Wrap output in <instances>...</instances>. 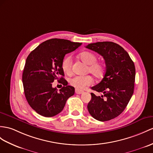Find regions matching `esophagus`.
I'll list each match as a JSON object with an SVG mask.
<instances>
[{"instance_id":"esophagus-1","label":"esophagus","mask_w":153,"mask_h":153,"mask_svg":"<svg viewBox=\"0 0 153 153\" xmlns=\"http://www.w3.org/2000/svg\"><path fill=\"white\" fill-rule=\"evenodd\" d=\"M75 93L76 94H82V93H84V91L80 90V89H75Z\"/></svg>"}]
</instances>
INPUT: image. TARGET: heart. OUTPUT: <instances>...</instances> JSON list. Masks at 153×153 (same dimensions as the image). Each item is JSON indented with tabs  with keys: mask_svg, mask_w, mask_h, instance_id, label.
I'll return each mask as SVG.
<instances>
[{
	"mask_svg": "<svg viewBox=\"0 0 153 153\" xmlns=\"http://www.w3.org/2000/svg\"><path fill=\"white\" fill-rule=\"evenodd\" d=\"M79 58L85 64L89 65L88 72L92 74L97 79H101L105 73V65L103 62L97 61V56L90 52H82L79 55ZM62 69L64 73L71 74L72 73V59L70 56H66L62 61ZM93 78L90 75L84 76H75L69 80V84L79 89H82L93 82Z\"/></svg>",
	"mask_w": 153,
	"mask_h": 153,
	"instance_id": "b5f03b06",
	"label": "heart"
}]
</instances>
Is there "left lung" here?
Masks as SVG:
<instances>
[{"label": "left lung", "instance_id": "left-lung-1", "mask_svg": "<svg viewBox=\"0 0 153 153\" xmlns=\"http://www.w3.org/2000/svg\"><path fill=\"white\" fill-rule=\"evenodd\" d=\"M85 47L101 55L106 63L104 78L93 90L88 105L89 113L95 120L106 121L120 115L131 99L134 89L136 69L133 61L123 48L114 42L88 44Z\"/></svg>", "mask_w": 153, "mask_h": 153}]
</instances>
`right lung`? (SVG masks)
Masks as SVG:
<instances>
[{"instance_id":"obj_1","label":"right lung","mask_w":153,"mask_h":153,"mask_svg":"<svg viewBox=\"0 0 153 153\" xmlns=\"http://www.w3.org/2000/svg\"><path fill=\"white\" fill-rule=\"evenodd\" d=\"M81 45L68 39H51L41 43L28 56L22 78L25 95L29 105L39 115L50 117L60 113L67 100L74 95V88L68 85L61 64L66 54ZM56 79L65 85L59 91L51 87Z\"/></svg>"}]
</instances>
